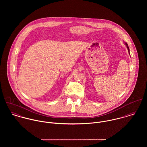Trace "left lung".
<instances>
[{"instance_id":"1","label":"left lung","mask_w":147,"mask_h":147,"mask_svg":"<svg viewBox=\"0 0 147 147\" xmlns=\"http://www.w3.org/2000/svg\"><path fill=\"white\" fill-rule=\"evenodd\" d=\"M125 45L126 46V47H127V50H128V53L129 54V47H128V45H127V43L125 42ZM130 55V54H129Z\"/></svg>"}]
</instances>
